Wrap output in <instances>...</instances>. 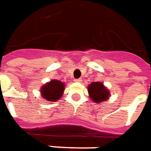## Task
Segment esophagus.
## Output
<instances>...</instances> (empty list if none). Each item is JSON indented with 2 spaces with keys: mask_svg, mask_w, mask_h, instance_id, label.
Returning <instances> with one entry per match:
<instances>
[{
  "mask_svg": "<svg viewBox=\"0 0 151 151\" xmlns=\"http://www.w3.org/2000/svg\"><path fill=\"white\" fill-rule=\"evenodd\" d=\"M74 81H76V83H80V82H81V81H82V80H81V78H80V79H75Z\"/></svg>",
  "mask_w": 151,
  "mask_h": 151,
  "instance_id": "34e87169",
  "label": "esophagus"
}]
</instances>
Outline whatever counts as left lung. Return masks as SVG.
<instances>
[{"label": "left lung", "mask_w": 151, "mask_h": 151, "mask_svg": "<svg viewBox=\"0 0 151 151\" xmlns=\"http://www.w3.org/2000/svg\"><path fill=\"white\" fill-rule=\"evenodd\" d=\"M89 98L96 103H101L107 100L110 92L101 82H93L88 86Z\"/></svg>", "instance_id": "left-lung-1"}]
</instances>
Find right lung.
<instances>
[{"instance_id":"add662e5","label":"right lung","mask_w":151,"mask_h":151,"mask_svg":"<svg viewBox=\"0 0 151 151\" xmlns=\"http://www.w3.org/2000/svg\"><path fill=\"white\" fill-rule=\"evenodd\" d=\"M65 84L60 81L52 80L40 88L42 98L47 101H56L63 94Z\"/></svg>"}]
</instances>
